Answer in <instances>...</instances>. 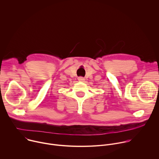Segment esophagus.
Instances as JSON below:
<instances>
[{
    "instance_id": "obj_1",
    "label": "esophagus",
    "mask_w": 159,
    "mask_h": 159,
    "mask_svg": "<svg viewBox=\"0 0 159 159\" xmlns=\"http://www.w3.org/2000/svg\"><path fill=\"white\" fill-rule=\"evenodd\" d=\"M78 80L80 82H84L85 80V79L83 77H78Z\"/></svg>"
}]
</instances>
